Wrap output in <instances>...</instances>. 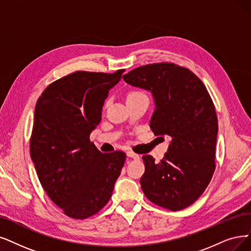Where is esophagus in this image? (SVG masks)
Returning <instances> with one entry per match:
<instances>
[{"label":"esophagus","mask_w":251,"mask_h":251,"mask_svg":"<svg viewBox=\"0 0 251 251\" xmlns=\"http://www.w3.org/2000/svg\"><path fill=\"white\" fill-rule=\"evenodd\" d=\"M126 155H127L128 157L134 158V159H139V158H140L139 154H137V153H135V152H133V151H127V152H126Z\"/></svg>","instance_id":"34e87169"}]
</instances>
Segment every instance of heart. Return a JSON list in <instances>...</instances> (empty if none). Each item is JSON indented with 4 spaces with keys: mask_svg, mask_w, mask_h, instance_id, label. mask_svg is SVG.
<instances>
[{
    "mask_svg": "<svg viewBox=\"0 0 251 251\" xmlns=\"http://www.w3.org/2000/svg\"><path fill=\"white\" fill-rule=\"evenodd\" d=\"M142 96H145L143 93L141 92H138V91H134V92H131L128 94L127 96V99H132V98H138V97H142Z\"/></svg>",
    "mask_w": 251,
    "mask_h": 251,
    "instance_id": "heart-1",
    "label": "heart"
}]
</instances>
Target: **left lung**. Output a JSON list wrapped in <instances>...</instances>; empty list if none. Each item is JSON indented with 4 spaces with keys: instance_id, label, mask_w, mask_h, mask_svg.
Listing matches in <instances>:
<instances>
[{
    "instance_id": "obj_1",
    "label": "left lung",
    "mask_w": 251,
    "mask_h": 251,
    "mask_svg": "<svg viewBox=\"0 0 251 251\" xmlns=\"http://www.w3.org/2000/svg\"><path fill=\"white\" fill-rule=\"evenodd\" d=\"M123 78L151 92L155 108L150 128L155 136L171 138L159 163L142 156L143 193L157 206L184 209L205 192L215 170L218 124L212 99L195 73L173 63L141 66Z\"/></svg>"
}]
</instances>
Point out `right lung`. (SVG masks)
Returning <instances> with one entry per match:
<instances>
[{
    "mask_svg": "<svg viewBox=\"0 0 251 251\" xmlns=\"http://www.w3.org/2000/svg\"><path fill=\"white\" fill-rule=\"evenodd\" d=\"M124 72L77 71L49 84L37 101L31 157L46 194L69 217L98 213L124 167L125 152L103 153L89 140Z\"/></svg>",
    "mask_w": 251,
    "mask_h": 251,
    "instance_id": "right-lung-1",
    "label": "right lung"
}]
</instances>
